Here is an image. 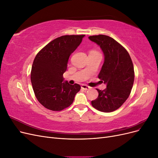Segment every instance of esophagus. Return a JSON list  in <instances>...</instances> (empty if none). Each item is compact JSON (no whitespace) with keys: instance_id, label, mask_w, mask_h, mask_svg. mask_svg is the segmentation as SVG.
I'll return each instance as SVG.
<instances>
[{"instance_id":"obj_1","label":"esophagus","mask_w":158,"mask_h":158,"mask_svg":"<svg viewBox=\"0 0 158 158\" xmlns=\"http://www.w3.org/2000/svg\"><path fill=\"white\" fill-rule=\"evenodd\" d=\"M81 88H82V89H83L84 90H88L91 88L89 86H88V85H85V84H82V85H81Z\"/></svg>"}]
</instances>
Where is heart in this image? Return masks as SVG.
Instances as JSON below:
<instances>
[{
	"instance_id": "b5f03b06",
	"label": "heart",
	"mask_w": 158,
	"mask_h": 158,
	"mask_svg": "<svg viewBox=\"0 0 158 158\" xmlns=\"http://www.w3.org/2000/svg\"><path fill=\"white\" fill-rule=\"evenodd\" d=\"M91 52H97L96 51H91Z\"/></svg>"
}]
</instances>
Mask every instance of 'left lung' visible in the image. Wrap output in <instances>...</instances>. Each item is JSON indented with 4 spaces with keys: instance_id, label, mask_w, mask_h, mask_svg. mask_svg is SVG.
I'll return each instance as SVG.
<instances>
[{
    "instance_id": "obj_1",
    "label": "left lung",
    "mask_w": 158,
    "mask_h": 158,
    "mask_svg": "<svg viewBox=\"0 0 158 158\" xmlns=\"http://www.w3.org/2000/svg\"><path fill=\"white\" fill-rule=\"evenodd\" d=\"M89 39L100 46L105 60L98 78L107 84L103 90L96 89L99 95L92 101V106L102 112L115 111L130 95L135 80L132 61L125 47L112 37L91 35Z\"/></svg>"
}]
</instances>
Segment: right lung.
I'll use <instances>...</instances> for the list:
<instances>
[{"label": "right lung", "instance_id": "1", "mask_svg": "<svg viewBox=\"0 0 158 158\" xmlns=\"http://www.w3.org/2000/svg\"><path fill=\"white\" fill-rule=\"evenodd\" d=\"M84 35H63L51 41L35 56L31 71V82L37 99L51 111H59L73 103L81 87L63 82L70 55Z\"/></svg>", "mask_w": 158, "mask_h": 158}]
</instances>
